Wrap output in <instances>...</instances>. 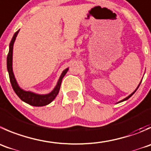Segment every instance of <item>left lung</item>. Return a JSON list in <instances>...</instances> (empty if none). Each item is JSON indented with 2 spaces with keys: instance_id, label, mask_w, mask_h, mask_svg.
<instances>
[{
  "instance_id": "8db88e82",
  "label": "left lung",
  "mask_w": 151,
  "mask_h": 151,
  "mask_svg": "<svg viewBox=\"0 0 151 151\" xmlns=\"http://www.w3.org/2000/svg\"><path fill=\"white\" fill-rule=\"evenodd\" d=\"M140 83H139V85H140ZM139 86H138V87H137V89H136V90H135V91H134V92H133V93H131V94H130V95H129V96H127V97H126V98H125V99H122V100L119 101V102H123V101H125V100H127V99H129V98H130V97H131V96H132V95H133V94H134V93H135V92H136V91H137V89H138V88H139Z\"/></svg>"
}]
</instances>
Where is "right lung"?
<instances>
[{
	"label": "right lung",
	"mask_w": 151,
	"mask_h": 151,
	"mask_svg": "<svg viewBox=\"0 0 151 151\" xmlns=\"http://www.w3.org/2000/svg\"><path fill=\"white\" fill-rule=\"evenodd\" d=\"M18 31L14 33V36H13L11 42L9 44V50L8 55H7V60H6V64H7V70H8L9 75V80L11 82L13 90L14 91L16 94L18 96V97L21 99L23 102H26V103L29 104L30 105H33V106H44V105H48L50 102L55 99L57 95L59 93L60 88L61 82H62L63 78L65 74L68 71V68L64 70L63 73L61 74L59 80H58L57 86L54 88L51 93H47V94H37V93H35L31 91H26L23 90L19 87L18 84H17L16 79L14 77V73H13L12 70V53H13V45H14V40L16 39L17 34H18Z\"/></svg>",
	"instance_id": "obj_1"
}]
</instances>
